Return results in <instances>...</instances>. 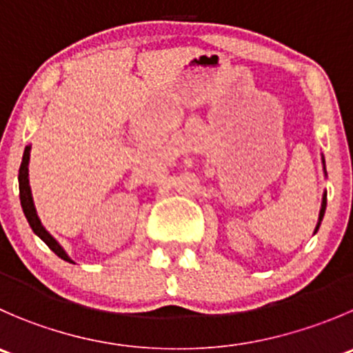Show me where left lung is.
Listing matches in <instances>:
<instances>
[{"label": "left lung", "instance_id": "obj_1", "mask_svg": "<svg viewBox=\"0 0 353 353\" xmlns=\"http://www.w3.org/2000/svg\"><path fill=\"white\" fill-rule=\"evenodd\" d=\"M324 210H326V193H324V196H323V203H321L319 222H317V225H316V232H317V229H319V225H321V221H323V217H324Z\"/></svg>", "mask_w": 353, "mask_h": 353}]
</instances>
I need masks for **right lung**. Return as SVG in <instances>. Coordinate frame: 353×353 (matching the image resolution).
I'll list each match as a JSON object with an SVG mask.
<instances>
[{"label":"right lung","instance_id":"obj_1","mask_svg":"<svg viewBox=\"0 0 353 353\" xmlns=\"http://www.w3.org/2000/svg\"><path fill=\"white\" fill-rule=\"evenodd\" d=\"M29 152H30V146H27L26 152H23L22 163H20V170H19V190H20V205H22V210L23 214H26L27 222H29V225L32 228V231L36 232V234L39 236V238L43 239V241L46 243V245L50 246V248L53 250L60 259L67 260V262H72L70 256H68L67 253H65V250L58 245L57 239H54L53 236L43 228V224H41L39 217H37L36 214V208H34L32 194H30V186H29V155H30Z\"/></svg>","mask_w":353,"mask_h":353}]
</instances>
